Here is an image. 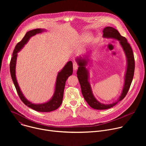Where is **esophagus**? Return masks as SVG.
Instances as JSON below:
<instances>
[{
    "label": "esophagus",
    "instance_id": "34e87169",
    "mask_svg": "<svg viewBox=\"0 0 146 146\" xmlns=\"http://www.w3.org/2000/svg\"><path fill=\"white\" fill-rule=\"evenodd\" d=\"M78 65L77 64H76V63L73 64V68L74 70H76L78 69Z\"/></svg>",
    "mask_w": 146,
    "mask_h": 146
}]
</instances>
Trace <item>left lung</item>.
<instances>
[{
    "instance_id": "obj_1",
    "label": "left lung",
    "mask_w": 146,
    "mask_h": 146,
    "mask_svg": "<svg viewBox=\"0 0 146 146\" xmlns=\"http://www.w3.org/2000/svg\"><path fill=\"white\" fill-rule=\"evenodd\" d=\"M103 32L104 37L114 38L119 41V43L122 47L128 59V66L125 74V79L124 86L119 99L111 104L105 105V104H102L98 102L94 98L92 93L91 89L88 81V72L86 68L87 62L84 59H81V58L77 59L79 67L77 72V74L81 86L82 94L88 105L93 109L97 110H105L110 109L115 106L118 102L121 101L125 97L131 85L134 76L135 67L133 50L129 43H128L127 38L125 37L122 36L118 31L113 27H106L103 29Z\"/></svg>"
}]
</instances>
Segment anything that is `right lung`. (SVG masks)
Instances as JSON below:
<instances>
[{"instance_id":"right-lung-1","label":"right lung","mask_w":146,"mask_h":146,"mask_svg":"<svg viewBox=\"0 0 146 146\" xmlns=\"http://www.w3.org/2000/svg\"><path fill=\"white\" fill-rule=\"evenodd\" d=\"M43 31V30L41 29H36L30 31L25 34V36L23 37L21 41L17 44L13 51V56L10 60V70L13 83L15 86L18 96L25 105L28 107L37 111L50 112L57 109L62 103L66 81L67 80L68 78L73 73V65L72 61L68 62L66 65L65 66V67L63 68V69L59 73H58L56 81L55 91L54 95L50 101L44 104L35 105V104L32 103L29 101L27 100L20 90L15 77V65L17 52L27 43V41L31 37Z\"/></svg>"}]
</instances>
